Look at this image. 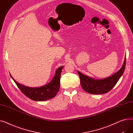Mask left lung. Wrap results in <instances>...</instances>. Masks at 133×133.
<instances>
[{"label": "left lung", "mask_w": 133, "mask_h": 133, "mask_svg": "<svg viewBox=\"0 0 133 133\" xmlns=\"http://www.w3.org/2000/svg\"><path fill=\"white\" fill-rule=\"evenodd\" d=\"M125 62L126 57L125 58L123 64L119 71L110 77L101 80L94 79L83 75L78 71L82 88L90 94H101L108 93L114 87L122 75L124 71Z\"/></svg>", "instance_id": "left-lung-1"}]
</instances>
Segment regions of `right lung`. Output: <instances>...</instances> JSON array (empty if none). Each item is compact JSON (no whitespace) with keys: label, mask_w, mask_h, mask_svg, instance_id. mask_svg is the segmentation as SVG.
Instances as JSON below:
<instances>
[{"label":"right lung","mask_w":133,"mask_h":133,"mask_svg":"<svg viewBox=\"0 0 133 133\" xmlns=\"http://www.w3.org/2000/svg\"><path fill=\"white\" fill-rule=\"evenodd\" d=\"M62 66L56 70L53 79L47 85L40 87L32 88L24 86L16 82L12 76L11 78L22 92L30 99L37 101H45L52 99L58 93L60 85V75Z\"/></svg>","instance_id":"right-lung-1"}]
</instances>
